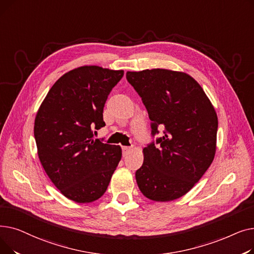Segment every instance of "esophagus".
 <instances>
[{"mask_svg":"<svg viewBox=\"0 0 254 254\" xmlns=\"http://www.w3.org/2000/svg\"><path fill=\"white\" fill-rule=\"evenodd\" d=\"M122 149H123V155L124 156L127 155L129 153V151H130V147H127V146H124Z\"/></svg>","mask_w":254,"mask_h":254,"instance_id":"esophagus-1","label":"esophagus"}]
</instances>
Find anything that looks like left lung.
Wrapping results in <instances>:
<instances>
[{
    "label": "left lung",
    "mask_w": 254,
    "mask_h": 254,
    "mask_svg": "<svg viewBox=\"0 0 254 254\" xmlns=\"http://www.w3.org/2000/svg\"><path fill=\"white\" fill-rule=\"evenodd\" d=\"M151 120L152 141L136 171L141 192L169 202L189 192L213 162L218 120L205 91L190 75L165 69L127 72ZM158 128H164L161 137Z\"/></svg>",
    "instance_id": "obj_1"
}]
</instances>
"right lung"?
<instances>
[{
    "mask_svg": "<svg viewBox=\"0 0 254 254\" xmlns=\"http://www.w3.org/2000/svg\"><path fill=\"white\" fill-rule=\"evenodd\" d=\"M124 71L84 65L63 75L38 110L34 136L46 174L76 203H90L108 188L122 148L93 139L105 127L104 106Z\"/></svg>",
    "mask_w": 254,
    "mask_h": 254,
    "instance_id": "add662e5",
    "label": "right lung"
}]
</instances>
